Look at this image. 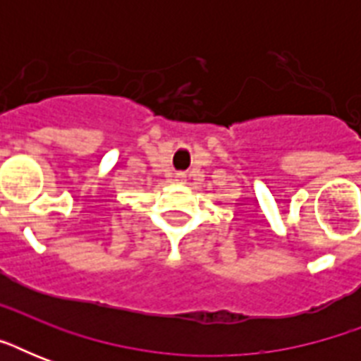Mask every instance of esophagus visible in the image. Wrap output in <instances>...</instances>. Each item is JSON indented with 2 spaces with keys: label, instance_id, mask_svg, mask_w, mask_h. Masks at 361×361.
<instances>
[{
  "label": "esophagus",
  "instance_id": "1",
  "mask_svg": "<svg viewBox=\"0 0 361 361\" xmlns=\"http://www.w3.org/2000/svg\"><path fill=\"white\" fill-rule=\"evenodd\" d=\"M174 181L176 183H183V181H185V174H183V172H178V174L174 176Z\"/></svg>",
  "mask_w": 361,
  "mask_h": 361
}]
</instances>
